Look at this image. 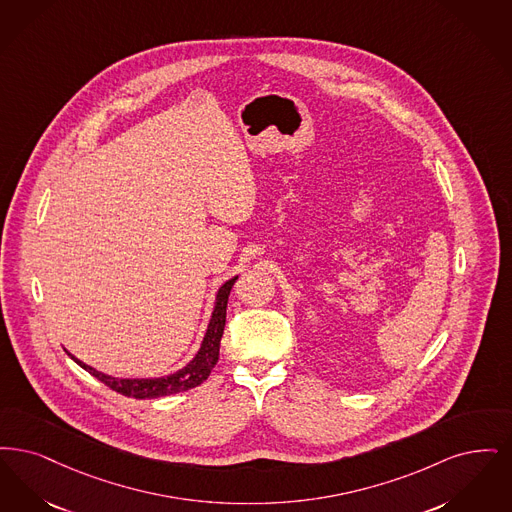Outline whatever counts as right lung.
I'll return each instance as SVG.
<instances>
[{
    "mask_svg": "<svg viewBox=\"0 0 512 512\" xmlns=\"http://www.w3.org/2000/svg\"><path fill=\"white\" fill-rule=\"evenodd\" d=\"M237 277L225 281L222 287L216 292V302H214V312L210 317L208 329L202 338L199 352L195 357L181 367L176 373L168 375V377L158 378H118L105 375L93 367L86 365L84 361H80L78 357H72L82 369H86L89 375L101 380L103 384H107L114 392L135 398V400H151V398H162V396H172L178 392L191 390L195 386L202 384L210 371L216 367L218 357H220V342H222L223 327H225V312H227V300H229V292L233 289Z\"/></svg>",
    "mask_w": 512,
    "mask_h": 512,
    "instance_id": "1",
    "label": "right lung"
}]
</instances>
